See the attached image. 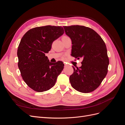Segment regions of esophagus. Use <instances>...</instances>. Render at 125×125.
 I'll return each instance as SVG.
<instances>
[{
    "instance_id": "1",
    "label": "esophagus",
    "mask_w": 125,
    "mask_h": 125,
    "mask_svg": "<svg viewBox=\"0 0 125 125\" xmlns=\"http://www.w3.org/2000/svg\"><path fill=\"white\" fill-rule=\"evenodd\" d=\"M64 65H65V67H66L68 66V65H67V64H66L65 62H64Z\"/></svg>"
}]
</instances>
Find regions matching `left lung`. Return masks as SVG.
<instances>
[{
	"label": "left lung",
	"mask_w": 125,
	"mask_h": 125,
	"mask_svg": "<svg viewBox=\"0 0 125 125\" xmlns=\"http://www.w3.org/2000/svg\"><path fill=\"white\" fill-rule=\"evenodd\" d=\"M72 41L71 56L83 58L80 67H76L69 77L71 86L82 93L93 91L101 84L107 73L109 59L106 45L92 29L84 26H63Z\"/></svg>",
	"instance_id": "1"
}]
</instances>
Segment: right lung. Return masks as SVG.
Wrapping results in <instances>:
<instances>
[{"instance_id": "obj_1", "label": "right lung", "mask_w": 125, "mask_h": 125, "mask_svg": "<svg viewBox=\"0 0 125 125\" xmlns=\"http://www.w3.org/2000/svg\"><path fill=\"white\" fill-rule=\"evenodd\" d=\"M63 33L62 26H40L29 30L21 40L17 51L18 67L24 82L35 91H46L53 87L63 69L62 62H51L45 56L52 42Z\"/></svg>"}]
</instances>
